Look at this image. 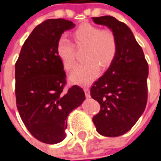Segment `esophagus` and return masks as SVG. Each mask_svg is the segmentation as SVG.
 Here are the masks:
<instances>
[{
  "mask_svg": "<svg viewBox=\"0 0 161 161\" xmlns=\"http://www.w3.org/2000/svg\"><path fill=\"white\" fill-rule=\"evenodd\" d=\"M84 91H85L86 97L87 98H89V97H90V91H89V89H88L87 87H85V88H84Z\"/></svg>",
  "mask_w": 161,
  "mask_h": 161,
  "instance_id": "esophagus-1",
  "label": "esophagus"
}]
</instances>
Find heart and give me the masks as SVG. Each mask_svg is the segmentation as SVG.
<instances>
[{"label": "heart", "instance_id": "b5f03b06", "mask_svg": "<svg viewBox=\"0 0 161 161\" xmlns=\"http://www.w3.org/2000/svg\"><path fill=\"white\" fill-rule=\"evenodd\" d=\"M76 48H84L82 58L84 63L75 66L71 73L70 80L80 86H87L95 80L100 67L108 68L118 53V40L110 30H101L90 24H84L72 33ZM74 44L65 38H60L56 44V53L63 66L71 70L75 63Z\"/></svg>", "mask_w": 161, "mask_h": 161}]
</instances>
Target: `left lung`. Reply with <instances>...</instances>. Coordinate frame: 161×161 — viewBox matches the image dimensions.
I'll list each match as a JSON object with an SVG mask.
<instances>
[{"instance_id":"1","label":"left lung","mask_w":161,"mask_h":161,"mask_svg":"<svg viewBox=\"0 0 161 161\" xmlns=\"http://www.w3.org/2000/svg\"><path fill=\"white\" fill-rule=\"evenodd\" d=\"M93 21L108 26L118 40L115 60L90 89L101 107L93 122L100 135L118 137L130 130L145 110L148 65L127 24L112 16L94 17Z\"/></svg>"}]
</instances>
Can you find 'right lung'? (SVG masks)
Here are the masks:
<instances>
[{"label":"right lung","instance_id":"1","mask_svg":"<svg viewBox=\"0 0 161 161\" xmlns=\"http://www.w3.org/2000/svg\"><path fill=\"white\" fill-rule=\"evenodd\" d=\"M75 27L71 21L49 19L25 40L15 64V96L20 117L29 132L46 144L65 137L66 118L86 99L78 86L64 91L65 72L56 53L62 33Z\"/></svg>","mask_w":161,"mask_h":161}]
</instances>
